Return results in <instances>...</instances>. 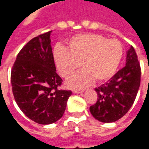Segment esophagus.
<instances>
[{"label": "esophagus", "mask_w": 149, "mask_h": 149, "mask_svg": "<svg viewBox=\"0 0 149 149\" xmlns=\"http://www.w3.org/2000/svg\"><path fill=\"white\" fill-rule=\"evenodd\" d=\"M72 92H73V93H83V90H76V89H74V90H72Z\"/></svg>", "instance_id": "esophagus-1"}]
</instances>
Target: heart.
Masks as SVG:
<instances>
[{
	"mask_svg": "<svg viewBox=\"0 0 149 149\" xmlns=\"http://www.w3.org/2000/svg\"><path fill=\"white\" fill-rule=\"evenodd\" d=\"M123 46L117 39L102 35L83 33L68 40V49L56 46L53 52L56 65L64 77H70L81 67L84 68L67 81L72 88H82L94 80L102 82L114 76L123 56Z\"/></svg>",
	"mask_w": 149,
	"mask_h": 149,
	"instance_id": "obj_1",
	"label": "heart"
}]
</instances>
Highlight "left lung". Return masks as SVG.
<instances>
[{
	"mask_svg": "<svg viewBox=\"0 0 149 149\" xmlns=\"http://www.w3.org/2000/svg\"><path fill=\"white\" fill-rule=\"evenodd\" d=\"M141 76L136 52L130 45L126 65L105 84L95 88L97 100L89 108L92 115L104 123L116 121L123 117L134 103L141 84Z\"/></svg>",
	"mask_w": 149,
	"mask_h": 149,
	"instance_id": "8db88e82",
	"label": "left lung"
}]
</instances>
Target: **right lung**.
Segmentation results:
<instances>
[{
	"instance_id": "right-lung-1",
	"label": "right lung",
	"mask_w": 149,
	"mask_h": 149,
	"mask_svg": "<svg viewBox=\"0 0 149 149\" xmlns=\"http://www.w3.org/2000/svg\"><path fill=\"white\" fill-rule=\"evenodd\" d=\"M51 31L30 40L21 49L11 70L13 94L27 117L40 125L57 121L65 112L72 91L60 89L50 45Z\"/></svg>"
}]
</instances>
